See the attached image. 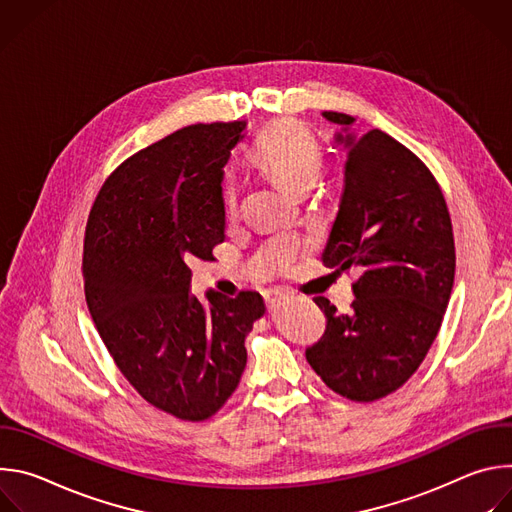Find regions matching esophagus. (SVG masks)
<instances>
[{"label": "esophagus", "mask_w": 512, "mask_h": 512, "mask_svg": "<svg viewBox=\"0 0 512 512\" xmlns=\"http://www.w3.org/2000/svg\"><path fill=\"white\" fill-rule=\"evenodd\" d=\"M265 302L269 310H277L281 304H285V294H281V291H269L265 296Z\"/></svg>", "instance_id": "1"}]
</instances>
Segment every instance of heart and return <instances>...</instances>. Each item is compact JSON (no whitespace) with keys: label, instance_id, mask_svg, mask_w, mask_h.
<instances>
[{"label":"heart","instance_id":"1","mask_svg":"<svg viewBox=\"0 0 512 512\" xmlns=\"http://www.w3.org/2000/svg\"><path fill=\"white\" fill-rule=\"evenodd\" d=\"M253 158L259 166L300 192L314 186L324 164L320 141L300 123H277L265 129L257 139ZM221 202L229 218L237 214L239 188L231 174L223 180Z\"/></svg>","mask_w":512,"mask_h":512}]
</instances>
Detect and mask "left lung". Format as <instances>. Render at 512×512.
Listing matches in <instances>:
<instances>
[{
    "label": "left lung",
    "mask_w": 512,
    "mask_h": 512,
    "mask_svg": "<svg viewBox=\"0 0 512 512\" xmlns=\"http://www.w3.org/2000/svg\"><path fill=\"white\" fill-rule=\"evenodd\" d=\"M342 127L344 192L322 261L356 267L350 314L326 298L324 336L306 350L338 395L371 403L409 381L440 332L454 287L456 247L446 198L429 168L381 129L350 131L354 117L322 113Z\"/></svg>",
    "instance_id": "left-lung-1"
}]
</instances>
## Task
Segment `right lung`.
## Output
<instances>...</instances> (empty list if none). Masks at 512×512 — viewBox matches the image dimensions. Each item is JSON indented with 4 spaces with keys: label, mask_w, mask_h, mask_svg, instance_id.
I'll return each instance as SVG.
<instances>
[{
    "label": "right lung",
    "mask_w": 512,
    "mask_h": 512,
    "mask_svg": "<svg viewBox=\"0 0 512 512\" xmlns=\"http://www.w3.org/2000/svg\"><path fill=\"white\" fill-rule=\"evenodd\" d=\"M247 121L178 129L101 186L85 231L91 318L131 387L160 411L204 421L235 393L245 338L265 314L257 291L190 294L188 261L225 241L223 168Z\"/></svg>",
    "instance_id": "obj_1"
}]
</instances>
